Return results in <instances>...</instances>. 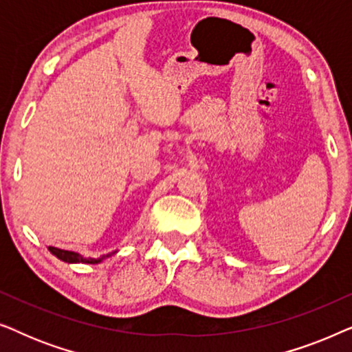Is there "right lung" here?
<instances>
[{
	"instance_id": "add662e5",
	"label": "right lung",
	"mask_w": 352,
	"mask_h": 352,
	"mask_svg": "<svg viewBox=\"0 0 352 352\" xmlns=\"http://www.w3.org/2000/svg\"><path fill=\"white\" fill-rule=\"evenodd\" d=\"M50 248V252L54 254L56 258H59L60 261H65V263H86V264H98L102 261V259L109 258V254H105V256H100V258H85L81 256V254L75 253V252H69V250H60V248H56V247H47Z\"/></svg>"
}]
</instances>
